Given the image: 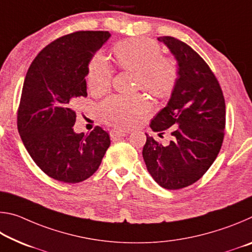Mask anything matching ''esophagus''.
I'll return each instance as SVG.
<instances>
[{"label": "esophagus", "instance_id": "obj_1", "mask_svg": "<svg viewBox=\"0 0 252 252\" xmlns=\"http://www.w3.org/2000/svg\"><path fill=\"white\" fill-rule=\"evenodd\" d=\"M126 133L125 131H117V130H113V131H111V133H110V136H111V139L113 140H119V139H121V138H123V136H126Z\"/></svg>", "mask_w": 252, "mask_h": 252}]
</instances>
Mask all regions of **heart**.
Returning a JSON list of instances; mask_svg holds the SVG:
<instances>
[{
    "instance_id": "obj_1",
    "label": "heart",
    "mask_w": 252,
    "mask_h": 252,
    "mask_svg": "<svg viewBox=\"0 0 252 252\" xmlns=\"http://www.w3.org/2000/svg\"><path fill=\"white\" fill-rule=\"evenodd\" d=\"M114 55L122 69L136 74L138 88L157 97L168 96L178 79V66L170 58L162 57L161 46L156 41L136 37L114 45ZM113 70L106 59L95 54L88 65L87 83L93 94H103L112 83ZM149 111L142 95L111 96L99 106L101 118L117 127L135 125Z\"/></svg>"
}]
</instances>
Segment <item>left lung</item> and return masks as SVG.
I'll use <instances>...</instances> for the list:
<instances>
[{
	"label": "left lung",
	"mask_w": 252,
	"mask_h": 252,
	"mask_svg": "<svg viewBox=\"0 0 252 252\" xmlns=\"http://www.w3.org/2000/svg\"><path fill=\"white\" fill-rule=\"evenodd\" d=\"M178 62V79L168 104L151 120L152 131L170 127L167 146L147 134L142 156L155 181L168 190H178L198 181L222 146L225 103L218 80L206 61L172 36H160ZM161 138L163 136L160 135Z\"/></svg>",
	"instance_id": "left-lung-1"
}]
</instances>
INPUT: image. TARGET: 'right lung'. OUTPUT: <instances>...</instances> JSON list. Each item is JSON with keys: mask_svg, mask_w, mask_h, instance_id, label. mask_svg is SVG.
I'll return each instance as SVG.
<instances>
[{"mask_svg": "<svg viewBox=\"0 0 252 252\" xmlns=\"http://www.w3.org/2000/svg\"><path fill=\"white\" fill-rule=\"evenodd\" d=\"M111 34L79 31L46 45L30 65L18 110L25 149L49 177L65 183L87 180L99 169L110 136L101 126L75 133L73 106L87 96L88 65Z\"/></svg>", "mask_w": 252, "mask_h": 252, "instance_id": "obj_1", "label": "right lung"}]
</instances>
